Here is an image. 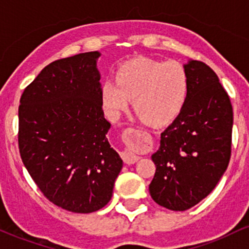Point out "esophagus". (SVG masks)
Returning <instances> with one entry per match:
<instances>
[{"instance_id":"obj_1","label":"esophagus","mask_w":249,"mask_h":249,"mask_svg":"<svg viewBox=\"0 0 249 249\" xmlns=\"http://www.w3.org/2000/svg\"><path fill=\"white\" fill-rule=\"evenodd\" d=\"M132 134L133 136H137V134H141V132L138 130H133ZM122 158L126 164H133V162L138 160L139 156H137L133 152H130V151H124V152H122Z\"/></svg>"}]
</instances>
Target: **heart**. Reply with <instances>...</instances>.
<instances>
[{"label": "heart", "instance_id": "heart-1", "mask_svg": "<svg viewBox=\"0 0 249 249\" xmlns=\"http://www.w3.org/2000/svg\"><path fill=\"white\" fill-rule=\"evenodd\" d=\"M188 88L187 71L179 62L139 57L119 68L116 82H104L102 102L108 113L117 116L133 99L134 110L142 121L165 125L184 108Z\"/></svg>", "mask_w": 249, "mask_h": 249}]
</instances>
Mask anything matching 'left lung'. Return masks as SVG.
Here are the masks:
<instances>
[{
  "label": "left lung",
  "instance_id": "1",
  "mask_svg": "<svg viewBox=\"0 0 249 249\" xmlns=\"http://www.w3.org/2000/svg\"><path fill=\"white\" fill-rule=\"evenodd\" d=\"M185 107L161 133L152 154L156 173L148 190L160 206L186 211L213 191L231 159L233 107L218 76L205 63L188 62Z\"/></svg>",
  "mask_w": 249,
  "mask_h": 249
}]
</instances>
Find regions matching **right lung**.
Wrapping results in <instances>:
<instances>
[{
	"instance_id": "obj_1",
	"label": "right lung",
	"mask_w": 249,
	"mask_h": 249,
	"mask_svg": "<svg viewBox=\"0 0 249 249\" xmlns=\"http://www.w3.org/2000/svg\"><path fill=\"white\" fill-rule=\"evenodd\" d=\"M98 51L57 59L24 89L18 107L22 161L43 196L75 213L111 200L123 167L108 144Z\"/></svg>"
}]
</instances>
